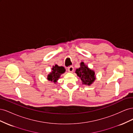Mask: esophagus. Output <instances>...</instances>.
I'll use <instances>...</instances> for the list:
<instances>
[{
  "instance_id": "obj_1",
  "label": "esophagus",
  "mask_w": 133,
  "mask_h": 133,
  "mask_svg": "<svg viewBox=\"0 0 133 133\" xmlns=\"http://www.w3.org/2000/svg\"><path fill=\"white\" fill-rule=\"evenodd\" d=\"M68 71H69V72H73L74 71V68H73V66H70L68 67Z\"/></svg>"
}]
</instances>
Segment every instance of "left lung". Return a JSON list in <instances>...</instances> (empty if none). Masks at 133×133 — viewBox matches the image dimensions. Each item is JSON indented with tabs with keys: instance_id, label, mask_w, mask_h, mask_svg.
Returning <instances> with one entry per match:
<instances>
[{
	"instance_id": "left-lung-1",
	"label": "left lung",
	"mask_w": 133,
	"mask_h": 133,
	"mask_svg": "<svg viewBox=\"0 0 133 133\" xmlns=\"http://www.w3.org/2000/svg\"><path fill=\"white\" fill-rule=\"evenodd\" d=\"M80 67L75 71V73L81 79L83 84L90 85L95 80V72L89 69L84 62L80 63Z\"/></svg>"
}]
</instances>
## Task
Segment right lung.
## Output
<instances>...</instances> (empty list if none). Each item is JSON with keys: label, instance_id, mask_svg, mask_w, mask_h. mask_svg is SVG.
Masks as SVG:
<instances>
[{"label": "right lung", "instance_id": "obj_1", "mask_svg": "<svg viewBox=\"0 0 133 133\" xmlns=\"http://www.w3.org/2000/svg\"><path fill=\"white\" fill-rule=\"evenodd\" d=\"M51 73L48 75V80L51 82L56 83L60 78V75L65 71V69L63 66H59L57 64L53 66Z\"/></svg>", "mask_w": 133, "mask_h": 133}]
</instances>
